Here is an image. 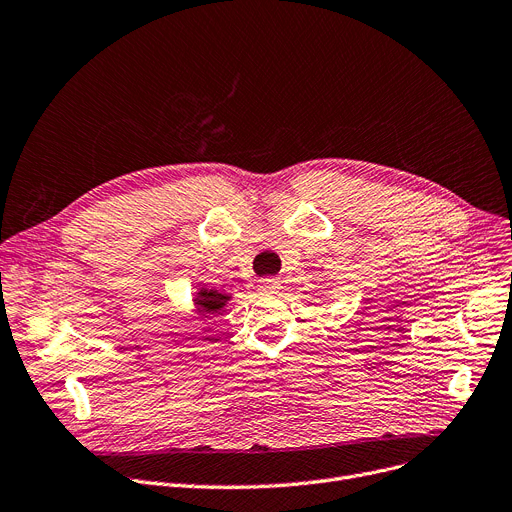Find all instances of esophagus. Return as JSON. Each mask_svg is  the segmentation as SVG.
<instances>
[{"mask_svg": "<svg viewBox=\"0 0 512 512\" xmlns=\"http://www.w3.org/2000/svg\"><path fill=\"white\" fill-rule=\"evenodd\" d=\"M259 292L263 297H274V294L280 292V280L276 278H261L259 280Z\"/></svg>", "mask_w": 512, "mask_h": 512, "instance_id": "1", "label": "esophagus"}]
</instances>
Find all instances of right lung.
Segmentation results:
<instances>
[{
    "instance_id": "add662e5",
    "label": "right lung",
    "mask_w": 512,
    "mask_h": 512,
    "mask_svg": "<svg viewBox=\"0 0 512 512\" xmlns=\"http://www.w3.org/2000/svg\"><path fill=\"white\" fill-rule=\"evenodd\" d=\"M230 297H226V294L218 292V290H199V299H197V305L203 313H218L222 311V307L226 305Z\"/></svg>"
}]
</instances>
